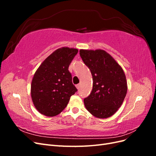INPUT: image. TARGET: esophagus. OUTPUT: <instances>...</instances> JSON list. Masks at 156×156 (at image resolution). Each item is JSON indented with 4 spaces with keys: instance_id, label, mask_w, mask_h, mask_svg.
Instances as JSON below:
<instances>
[{
    "instance_id": "34e87169",
    "label": "esophagus",
    "mask_w": 156,
    "mask_h": 156,
    "mask_svg": "<svg viewBox=\"0 0 156 156\" xmlns=\"http://www.w3.org/2000/svg\"><path fill=\"white\" fill-rule=\"evenodd\" d=\"M80 87H81V84H77V85H76V88H77L78 90H79Z\"/></svg>"
}]
</instances>
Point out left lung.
I'll return each instance as SVG.
<instances>
[{
	"label": "left lung",
	"instance_id": "8db88e82",
	"mask_svg": "<svg viewBox=\"0 0 156 156\" xmlns=\"http://www.w3.org/2000/svg\"><path fill=\"white\" fill-rule=\"evenodd\" d=\"M80 56L92 75L93 88L84 103L90 113L107 119L120 107L127 90L126 75L120 66L104 50L81 49Z\"/></svg>",
	"mask_w": 156,
	"mask_h": 156
}]
</instances>
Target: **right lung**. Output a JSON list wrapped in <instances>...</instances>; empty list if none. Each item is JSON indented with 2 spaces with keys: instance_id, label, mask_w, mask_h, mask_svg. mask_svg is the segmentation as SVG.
Masks as SVG:
<instances>
[{
  "instance_id": "add662e5",
  "label": "right lung",
  "mask_w": 156,
  "mask_h": 156,
  "mask_svg": "<svg viewBox=\"0 0 156 156\" xmlns=\"http://www.w3.org/2000/svg\"><path fill=\"white\" fill-rule=\"evenodd\" d=\"M78 49L62 48L55 51L41 64L31 83L33 104L41 114L58 115L77 91L68 68Z\"/></svg>"
}]
</instances>
